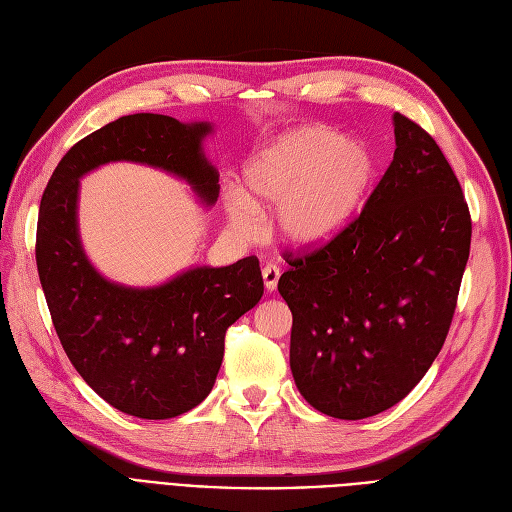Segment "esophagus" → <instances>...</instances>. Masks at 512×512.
<instances>
[{
	"mask_svg": "<svg viewBox=\"0 0 512 512\" xmlns=\"http://www.w3.org/2000/svg\"><path fill=\"white\" fill-rule=\"evenodd\" d=\"M263 276V285H266L268 291H274L278 287V278H280V270L274 266V263H266L261 270Z\"/></svg>",
	"mask_w": 512,
	"mask_h": 512,
	"instance_id": "esophagus-1",
	"label": "esophagus"
}]
</instances>
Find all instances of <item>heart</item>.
Wrapping results in <instances>:
<instances>
[{
    "instance_id": "obj_1",
    "label": "heart",
    "mask_w": 512,
    "mask_h": 512,
    "mask_svg": "<svg viewBox=\"0 0 512 512\" xmlns=\"http://www.w3.org/2000/svg\"><path fill=\"white\" fill-rule=\"evenodd\" d=\"M370 148L327 127L278 136L246 161L244 195L225 197L227 221L242 238L257 234V210L276 206V232L295 249H312L351 223L374 180Z\"/></svg>"
}]
</instances>
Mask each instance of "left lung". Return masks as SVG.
Instances as JSON below:
<instances>
[{
	"label": "left lung",
	"instance_id": "8db88e82",
	"mask_svg": "<svg viewBox=\"0 0 512 512\" xmlns=\"http://www.w3.org/2000/svg\"><path fill=\"white\" fill-rule=\"evenodd\" d=\"M395 153L364 210L332 240L285 253L289 364L304 400L357 421L404 400L455 315L472 221L436 140L393 114Z\"/></svg>",
	"mask_w": 512,
	"mask_h": 512
}]
</instances>
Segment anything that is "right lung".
I'll return each mask as SVG.
<instances>
[{"mask_svg": "<svg viewBox=\"0 0 512 512\" xmlns=\"http://www.w3.org/2000/svg\"><path fill=\"white\" fill-rule=\"evenodd\" d=\"M210 123L129 114L63 155L44 189L36 261L48 310L76 372L110 406L140 419H172L210 393L225 332L263 295L259 259L191 268L159 287H123L97 272L78 236V180L110 161L146 163L185 178L212 206L219 174L202 151Z\"/></svg>", "mask_w": 512, "mask_h": 512, "instance_id": "obj_1", "label": "right lung"}]
</instances>
